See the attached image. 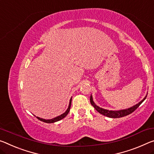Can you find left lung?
<instances>
[{
  "label": "left lung",
  "instance_id": "8db88e82",
  "mask_svg": "<svg viewBox=\"0 0 154 154\" xmlns=\"http://www.w3.org/2000/svg\"><path fill=\"white\" fill-rule=\"evenodd\" d=\"M147 95H146V96L144 97V99L142 100V101H140L137 104L134 105V106L130 107V108H127V109H119V110H109V109L100 108L99 106H97V105L95 104V103L93 101V98H92V94L90 95V103H91L92 106H93L94 108H95V109H96V110L98 112H99L100 114H103V115L109 117V118L116 119V118H121V117L125 116L127 115H129V114H130L131 113H132V112L134 110H135V109H137L139 107V106H140V105L144 101H145L146 97H147Z\"/></svg>",
  "mask_w": 154,
  "mask_h": 154
}]
</instances>
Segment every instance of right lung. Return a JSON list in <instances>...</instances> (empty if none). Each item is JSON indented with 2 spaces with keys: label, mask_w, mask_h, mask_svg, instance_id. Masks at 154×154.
<instances>
[{
  "label": "right lung",
  "mask_w": 154,
  "mask_h": 154,
  "mask_svg": "<svg viewBox=\"0 0 154 154\" xmlns=\"http://www.w3.org/2000/svg\"><path fill=\"white\" fill-rule=\"evenodd\" d=\"M71 102H72V97L70 99L69 105H68V108L66 109V111L64 113L61 114V115L58 116L57 117H55V118L51 119H42V118H40V117H38V116H36V117H37V119H39L40 121H42V122H45V123H55V122L59 121L60 120H62V119L65 118V117L67 116V114H68V112H69V111H70V106H71Z\"/></svg>",
  "instance_id": "right-lung-1"
}]
</instances>
